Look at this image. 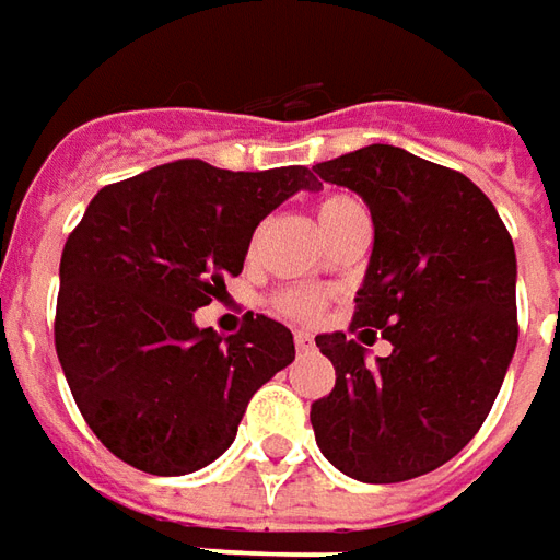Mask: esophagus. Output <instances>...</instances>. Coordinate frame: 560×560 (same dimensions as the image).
Masks as SVG:
<instances>
[{
    "mask_svg": "<svg viewBox=\"0 0 560 560\" xmlns=\"http://www.w3.org/2000/svg\"><path fill=\"white\" fill-rule=\"evenodd\" d=\"M294 343H296V352H310L312 349L310 330H294Z\"/></svg>",
    "mask_w": 560,
    "mask_h": 560,
    "instance_id": "1",
    "label": "esophagus"
}]
</instances>
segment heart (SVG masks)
<instances>
[{
	"instance_id": "b5f03b06",
	"label": "heart",
	"mask_w": 560,
	"mask_h": 560,
	"mask_svg": "<svg viewBox=\"0 0 560 560\" xmlns=\"http://www.w3.org/2000/svg\"><path fill=\"white\" fill-rule=\"evenodd\" d=\"M355 208H361V205L355 199H349V196H330V199L318 205V226L328 230L334 220H340V217L355 211ZM276 306L284 315H291V318H312V315H318V310H322V296L315 294V291H306V288H294V291L279 294Z\"/></svg>"
}]
</instances>
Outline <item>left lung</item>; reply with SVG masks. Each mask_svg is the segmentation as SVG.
<instances>
[{
	"instance_id": "1",
	"label": "left lung",
	"mask_w": 560,
	"mask_h": 560,
	"mask_svg": "<svg viewBox=\"0 0 560 560\" xmlns=\"http://www.w3.org/2000/svg\"><path fill=\"white\" fill-rule=\"evenodd\" d=\"M312 171L368 205L374 248L352 328H376L386 359L343 330L318 334L337 383L312 405L330 466L395 485L454 459L488 420L518 343V260L493 201L466 174L389 143Z\"/></svg>"
}]
</instances>
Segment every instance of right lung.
<instances>
[{
    "label": "right lung",
    "instance_id": "right-lung-1",
    "mask_svg": "<svg viewBox=\"0 0 560 560\" xmlns=\"http://www.w3.org/2000/svg\"><path fill=\"white\" fill-rule=\"evenodd\" d=\"M310 168L223 171L184 159L104 186L60 257L55 346L91 432L128 466L189 475L226 454L250 395L294 361V334L250 315L196 325L245 266L254 230Z\"/></svg>",
    "mask_w": 560,
    "mask_h": 560
}]
</instances>
